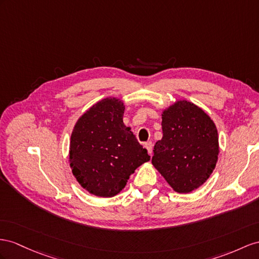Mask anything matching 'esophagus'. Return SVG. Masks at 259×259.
I'll return each mask as SVG.
<instances>
[{
    "mask_svg": "<svg viewBox=\"0 0 259 259\" xmlns=\"http://www.w3.org/2000/svg\"><path fill=\"white\" fill-rule=\"evenodd\" d=\"M144 148L147 149V151H148L149 155H152V143H151V142H147V143H144Z\"/></svg>",
    "mask_w": 259,
    "mask_h": 259,
    "instance_id": "obj_1",
    "label": "esophagus"
}]
</instances>
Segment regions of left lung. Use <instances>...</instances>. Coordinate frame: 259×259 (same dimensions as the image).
Instances as JSON below:
<instances>
[{
	"label": "left lung",
	"mask_w": 259,
	"mask_h": 259,
	"mask_svg": "<svg viewBox=\"0 0 259 259\" xmlns=\"http://www.w3.org/2000/svg\"><path fill=\"white\" fill-rule=\"evenodd\" d=\"M162 130L152 164L176 193H191L215 168L220 152L215 124L202 108L183 99L162 111Z\"/></svg>",
	"instance_id": "left-lung-1"
}]
</instances>
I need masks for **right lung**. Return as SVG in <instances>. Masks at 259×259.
Masks as SVG:
<instances>
[{
	"mask_svg": "<svg viewBox=\"0 0 259 259\" xmlns=\"http://www.w3.org/2000/svg\"><path fill=\"white\" fill-rule=\"evenodd\" d=\"M121 99L107 97L77 119L70 139L73 176L91 195L110 198L125 187L131 174L150 161L148 151L123 123Z\"/></svg>",
	"mask_w": 259,
	"mask_h": 259,
	"instance_id": "add662e5",
	"label": "right lung"
}]
</instances>
